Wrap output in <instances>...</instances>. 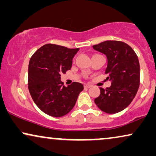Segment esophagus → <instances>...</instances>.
Segmentation results:
<instances>
[{"instance_id":"34e87169","label":"esophagus","mask_w":156,"mask_h":156,"mask_svg":"<svg viewBox=\"0 0 156 156\" xmlns=\"http://www.w3.org/2000/svg\"><path fill=\"white\" fill-rule=\"evenodd\" d=\"M90 87H91V86L89 84H84V88H89Z\"/></svg>"}]
</instances>
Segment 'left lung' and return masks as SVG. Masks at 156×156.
I'll return each mask as SVG.
<instances>
[{
    "instance_id": "1",
    "label": "left lung",
    "mask_w": 156,
    "mask_h": 156,
    "mask_svg": "<svg viewBox=\"0 0 156 156\" xmlns=\"http://www.w3.org/2000/svg\"><path fill=\"white\" fill-rule=\"evenodd\" d=\"M108 59L105 73L112 81L110 87L100 88L101 94L94 101L101 111L115 114L130 104L138 90L140 80L137 55L130 46L121 41L108 40L93 46Z\"/></svg>"
}]
</instances>
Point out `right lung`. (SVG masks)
I'll return each mask as SVG.
<instances>
[{
	"mask_svg": "<svg viewBox=\"0 0 156 156\" xmlns=\"http://www.w3.org/2000/svg\"><path fill=\"white\" fill-rule=\"evenodd\" d=\"M78 50L47 44L31 56L28 73L29 93L36 105L48 115L60 117L70 112L83 90L80 83L73 82L66 87L60 80L61 74L71 68L73 58Z\"/></svg>",
	"mask_w": 156,
	"mask_h": 156,
	"instance_id": "right-lung-1",
	"label": "right lung"
}]
</instances>
